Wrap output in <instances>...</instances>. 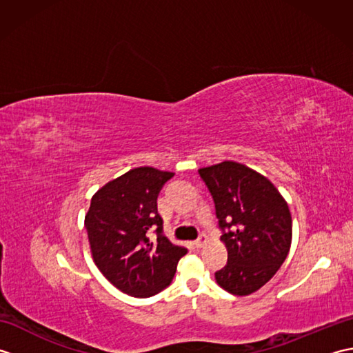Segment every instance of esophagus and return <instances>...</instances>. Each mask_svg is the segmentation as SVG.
I'll list each match as a JSON object with an SVG mask.
<instances>
[{
	"label": "esophagus",
	"mask_w": 353,
	"mask_h": 353,
	"mask_svg": "<svg viewBox=\"0 0 353 353\" xmlns=\"http://www.w3.org/2000/svg\"><path fill=\"white\" fill-rule=\"evenodd\" d=\"M206 243H208V236H206V234H200L199 239L196 241V245H197V247H205V245H206Z\"/></svg>",
	"instance_id": "1"
}]
</instances>
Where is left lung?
<instances>
[{
    "label": "left lung",
    "mask_w": 353,
    "mask_h": 353,
    "mask_svg": "<svg viewBox=\"0 0 353 353\" xmlns=\"http://www.w3.org/2000/svg\"><path fill=\"white\" fill-rule=\"evenodd\" d=\"M199 172L214 197L228 249V264L215 281L230 294L249 296L288 256L292 221L287 201L265 176L239 162L224 161Z\"/></svg>",
    "instance_id": "8db88e82"
}]
</instances>
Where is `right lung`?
Listing matches in <instances>:
<instances>
[{"label": "right lung", "mask_w": 353, "mask_h": 353, "mask_svg": "<svg viewBox=\"0 0 353 353\" xmlns=\"http://www.w3.org/2000/svg\"><path fill=\"white\" fill-rule=\"evenodd\" d=\"M174 176L139 167L124 172L97 191L85 215L91 254L100 272L119 291L150 297L167 288L186 250L162 235L157 194ZM157 229L150 240L146 232Z\"/></svg>", "instance_id": "right-lung-1"}]
</instances>
